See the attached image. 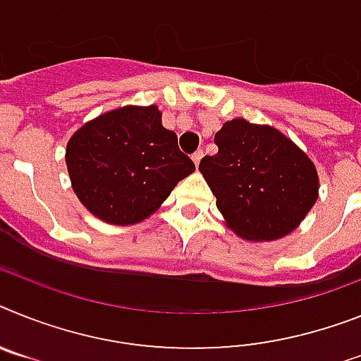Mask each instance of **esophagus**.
Wrapping results in <instances>:
<instances>
[{"label": "esophagus", "instance_id": "1", "mask_svg": "<svg viewBox=\"0 0 361 361\" xmlns=\"http://www.w3.org/2000/svg\"><path fill=\"white\" fill-rule=\"evenodd\" d=\"M202 157H204V150H196V152L192 154V161H195L196 166L200 165V161H202Z\"/></svg>", "mask_w": 361, "mask_h": 361}]
</instances>
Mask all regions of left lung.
I'll use <instances>...</instances> for the list:
<instances>
[{"label":"left lung","mask_w":361,"mask_h":361,"mask_svg":"<svg viewBox=\"0 0 361 361\" xmlns=\"http://www.w3.org/2000/svg\"><path fill=\"white\" fill-rule=\"evenodd\" d=\"M218 152L200 161L227 226L246 240L292 233L316 204L314 163L271 126L233 119L214 135Z\"/></svg>","instance_id":"obj_1"}]
</instances>
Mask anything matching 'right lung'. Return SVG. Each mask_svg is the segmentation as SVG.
<instances>
[{
	"mask_svg": "<svg viewBox=\"0 0 361 361\" xmlns=\"http://www.w3.org/2000/svg\"><path fill=\"white\" fill-rule=\"evenodd\" d=\"M66 165L87 211L119 226L150 216L195 172L156 106H126L86 123L69 139Z\"/></svg>",
	"mask_w": 361,
	"mask_h": 361,
	"instance_id": "right-lung-1",
	"label": "right lung"
}]
</instances>
